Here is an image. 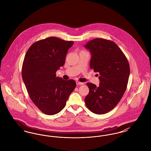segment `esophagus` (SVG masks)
Segmentation results:
<instances>
[{"instance_id":"1","label":"esophagus","mask_w":151,"mask_h":151,"mask_svg":"<svg viewBox=\"0 0 151 151\" xmlns=\"http://www.w3.org/2000/svg\"><path fill=\"white\" fill-rule=\"evenodd\" d=\"M76 85L77 86H81V85H83V83H81V82H80V81H77L76 82Z\"/></svg>"}]
</instances>
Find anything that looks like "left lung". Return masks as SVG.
I'll list each match as a JSON object with an SVG mask.
<instances>
[{
    "instance_id": "left-lung-1",
    "label": "left lung",
    "mask_w": 151,
    "mask_h": 151,
    "mask_svg": "<svg viewBox=\"0 0 151 151\" xmlns=\"http://www.w3.org/2000/svg\"><path fill=\"white\" fill-rule=\"evenodd\" d=\"M91 54L90 67L100 73V84L88 83L89 93L85 97L87 108L103 114L116 106L124 93L129 78V62L113 41L95 38L84 45Z\"/></svg>"
}]
</instances>
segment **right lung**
I'll return each mask as SVG.
<instances>
[{
	"mask_svg": "<svg viewBox=\"0 0 151 151\" xmlns=\"http://www.w3.org/2000/svg\"><path fill=\"white\" fill-rule=\"evenodd\" d=\"M73 44V41L50 37L33 43L25 54L22 80L30 99L47 115L56 114L65 108L76 87L75 80L56 76Z\"/></svg>",
	"mask_w": 151,
	"mask_h": 151,
	"instance_id": "obj_1",
	"label": "right lung"
}]
</instances>
